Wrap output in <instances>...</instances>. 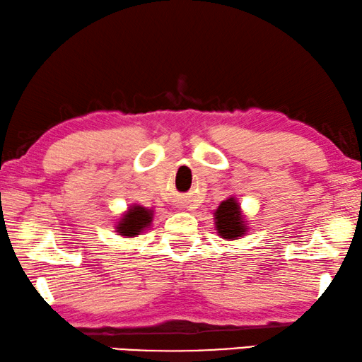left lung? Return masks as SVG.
I'll list each match as a JSON object with an SVG mask.
<instances>
[{
    "label": "left lung",
    "mask_w": 362,
    "mask_h": 362,
    "mask_svg": "<svg viewBox=\"0 0 362 362\" xmlns=\"http://www.w3.org/2000/svg\"><path fill=\"white\" fill-rule=\"evenodd\" d=\"M216 216V228L220 236L226 239H234L244 234V221L239 213L238 203L234 198L223 202L215 213Z\"/></svg>",
    "instance_id": "1"
}]
</instances>
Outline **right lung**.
Instances as JSON below:
<instances>
[{
  "label": "right lung",
  "mask_w": 362,
  "mask_h": 362,
  "mask_svg": "<svg viewBox=\"0 0 362 362\" xmlns=\"http://www.w3.org/2000/svg\"><path fill=\"white\" fill-rule=\"evenodd\" d=\"M151 211H147L142 206H134L128 211V215H124L123 221L119 223L118 230L124 236H134V234L141 233L142 228H146L151 223Z\"/></svg>",
  "instance_id": "obj_1"
}]
</instances>
